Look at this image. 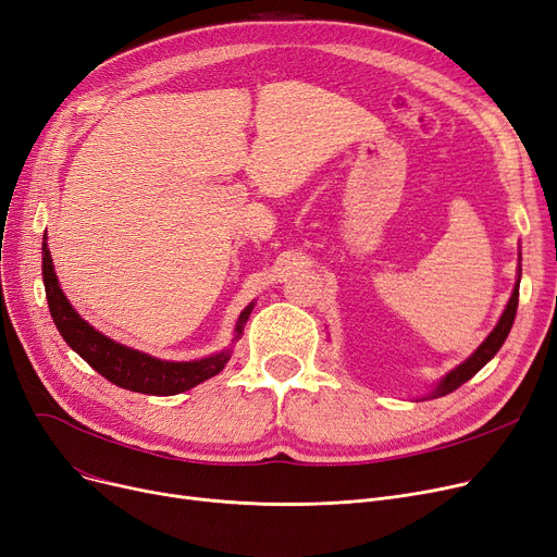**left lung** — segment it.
<instances>
[{
	"label": "left lung",
	"instance_id": "1",
	"mask_svg": "<svg viewBox=\"0 0 557 557\" xmlns=\"http://www.w3.org/2000/svg\"><path fill=\"white\" fill-rule=\"evenodd\" d=\"M519 282H521V252H519V269H517V282H515V288H512V296L510 300H507L500 319L496 323V327L487 334L485 342H482L465 361L462 364H457L453 371H448L437 384L432 386V392L423 398H440V396H446L450 392H455L457 386H462L465 382H469L482 367L487 364V361L500 350V346L505 344L507 334H510L512 330V323H515V317H517V305H519Z\"/></svg>",
	"mask_w": 557,
	"mask_h": 557
}]
</instances>
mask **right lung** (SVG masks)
<instances>
[{
  "mask_svg": "<svg viewBox=\"0 0 557 557\" xmlns=\"http://www.w3.org/2000/svg\"><path fill=\"white\" fill-rule=\"evenodd\" d=\"M42 282L47 305H50L54 325L65 338V344L109 382L123 386V389L148 396H175L193 389V386H198L213 375H219L230 361L232 346L244 334V327L255 309V302H250L240 311L230 348H223L202 359L171 361L152 357L125 344H117L79 317L59 284L52 255L50 248H47V234H42Z\"/></svg>",
  "mask_w": 557,
  "mask_h": 557,
  "instance_id": "1",
  "label": "right lung"
}]
</instances>
